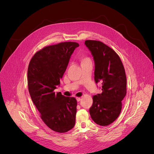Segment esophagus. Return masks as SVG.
I'll list each match as a JSON object with an SVG mask.
<instances>
[{
  "instance_id": "obj_1",
  "label": "esophagus",
  "mask_w": 154,
  "mask_h": 154,
  "mask_svg": "<svg viewBox=\"0 0 154 154\" xmlns=\"http://www.w3.org/2000/svg\"><path fill=\"white\" fill-rule=\"evenodd\" d=\"M76 99H77V102H80V101L81 100V98H80V97H77Z\"/></svg>"
}]
</instances>
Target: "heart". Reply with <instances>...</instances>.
<instances>
[{
    "instance_id": "obj_1",
    "label": "heart",
    "mask_w": 154,
    "mask_h": 154,
    "mask_svg": "<svg viewBox=\"0 0 154 154\" xmlns=\"http://www.w3.org/2000/svg\"><path fill=\"white\" fill-rule=\"evenodd\" d=\"M79 60L80 61L81 64H82L83 63H85V62H88V61H91V59L88 57H86V56L83 55H82L79 56Z\"/></svg>"
}]
</instances>
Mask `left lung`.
<instances>
[{"label":"left lung","mask_w":154,"mask_h":154,"mask_svg":"<svg viewBox=\"0 0 154 154\" xmlns=\"http://www.w3.org/2000/svg\"><path fill=\"white\" fill-rule=\"evenodd\" d=\"M85 45L93 57L94 81L101 83L102 91L93 96L90 114L97 124L108 125L118 118L121 111V102L126 95L125 69L118 55L103 42L86 40Z\"/></svg>","instance_id":"1"}]
</instances>
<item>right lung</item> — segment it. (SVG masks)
<instances>
[{
	"label": "right lung",
	"instance_id": "obj_1",
	"mask_svg": "<svg viewBox=\"0 0 154 154\" xmlns=\"http://www.w3.org/2000/svg\"><path fill=\"white\" fill-rule=\"evenodd\" d=\"M79 45L64 42L47 46L31 59L27 72L29 91L41 118L59 133L71 130L75 123L77 100L54 90L67 68L71 56Z\"/></svg>",
	"mask_w": 154,
	"mask_h": 154
}]
</instances>
